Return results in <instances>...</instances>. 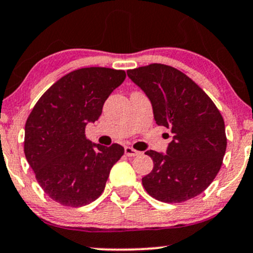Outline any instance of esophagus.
Masks as SVG:
<instances>
[{
    "instance_id": "esophagus-1",
    "label": "esophagus",
    "mask_w": 253,
    "mask_h": 253,
    "mask_svg": "<svg viewBox=\"0 0 253 253\" xmlns=\"http://www.w3.org/2000/svg\"><path fill=\"white\" fill-rule=\"evenodd\" d=\"M139 153H140L139 151L132 149V147H129V146L125 147V155H126L127 157H135V156H138Z\"/></svg>"
}]
</instances>
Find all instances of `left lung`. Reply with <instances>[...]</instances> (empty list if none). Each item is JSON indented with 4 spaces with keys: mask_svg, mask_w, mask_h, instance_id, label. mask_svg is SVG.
Listing matches in <instances>:
<instances>
[{
    "mask_svg": "<svg viewBox=\"0 0 253 253\" xmlns=\"http://www.w3.org/2000/svg\"><path fill=\"white\" fill-rule=\"evenodd\" d=\"M127 75L149 96L156 123L172 133L168 155L145 152L153 161L152 171L141 179L145 190L165 203L200 195L216 177L226 152L221 113L190 77L172 66L153 63Z\"/></svg>",
    "mask_w": 253,
    "mask_h": 253,
    "instance_id": "left-lung-1",
    "label": "left lung"
}]
</instances>
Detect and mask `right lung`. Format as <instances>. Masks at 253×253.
Listing matches in <instances>:
<instances>
[{
    "mask_svg": "<svg viewBox=\"0 0 253 253\" xmlns=\"http://www.w3.org/2000/svg\"><path fill=\"white\" fill-rule=\"evenodd\" d=\"M124 70L83 68L57 81L38 100L25 126L24 150L42 190L66 207L89 205L103 193L121 145L91 144L85 126L100 118Z\"/></svg>",
    "mask_w": 253,
    "mask_h": 253,
    "instance_id": "1",
    "label": "right lung"
}]
</instances>
